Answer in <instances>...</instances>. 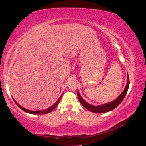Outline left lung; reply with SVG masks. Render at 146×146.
<instances>
[{"instance_id": "8db88e82", "label": "left lung", "mask_w": 146, "mask_h": 146, "mask_svg": "<svg viewBox=\"0 0 146 146\" xmlns=\"http://www.w3.org/2000/svg\"><path fill=\"white\" fill-rule=\"evenodd\" d=\"M129 85H130V81H129V75H128L127 85L125 88L124 90L123 91L122 93L119 95V97H117V98L116 100H114V101L102 105L94 106V105H90L88 103H87L82 98L80 93H79L78 90H77V96H78V100L80 102L81 104L85 108H86L88 110H89V111H90L92 113H106V112H108V111H111V110H114V108H116L117 106L122 102V101L123 100V98H125V96L127 94L128 89H129Z\"/></svg>"}]
</instances>
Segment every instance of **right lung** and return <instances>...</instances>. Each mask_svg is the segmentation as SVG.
<instances>
[{
  "label": "right lung",
  "instance_id": "add662e5",
  "mask_svg": "<svg viewBox=\"0 0 146 146\" xmlns=\"http://www.w3.org/2000/svg\"><path fill=\"white\" fill-rule=\"evenodd\" d=\"M62 95H63V94H61V96L60 97V98L58 99V100H57L56 102L52 106H51L50 107H49V108H48L47 109H46V110H40V111H30V110H27V109H25V108H23V107H21V106L20 105H19L18 104H17L16 102V100L13 99V100L15 101V102L16 103V104L17 105V107H18L19 108H20L22 110H23L24 111H25V112H26V113H30V114H47V113H50L52 110H54L55 108V107H56V106L58 105V104H59V102H60V99H61V96H62Z\"/></svg>",
  "mask_w": 146,
  "mask_h": 146
}]
</instances>
